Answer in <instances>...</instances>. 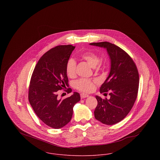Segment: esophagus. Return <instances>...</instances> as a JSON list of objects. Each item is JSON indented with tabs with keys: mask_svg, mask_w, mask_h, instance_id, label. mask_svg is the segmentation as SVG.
<instances>
[{
	"mask_svg": "<svg viewBox=\"0 0 160 160\" xmlns=\"http://www.w3.org/2000/svg\"><path fill=\"white\" fill-rule=\"evenodd\" d=\"M80 96H81V98H84L88 97H89V95H88V94H86V93H81L80 94Z\"/></svg>",
	"mask_w": 160,
	"mask_h": 160,
	"instance_id": "esophagus-1",
	"label": "esophagus"
}]
</instances>
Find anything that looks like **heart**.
<instances>
[{
  "label": "heart",
  "mask_w": 160,
  "mask_h": 160,
  "mask_svg": "<svg viewBox=\"0 0 160 160\" xmlns=\"http://www.w3.org/2000/svg\"><path fill=\"white\" fill-rule=\"evenodd\" d=\"M81 57L85 60L91 67L94 68H101L102 63L98 54L93 52H86L81 54ZM66 72L70 78H73L76 72V62L72 58H69L66 65ZM97 81L91 79L81 78L74 82V87L77 90L83 92H91L95 89Z\"/></svg>",
  "instance_id": "obj_1"
}]
</instances>
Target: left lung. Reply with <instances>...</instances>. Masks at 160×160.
<instances>
[{
    "label": "left lung",
    "instance_id": "left-lung-1",
    "mask_svg": "<svg viewBox=\"0 0 160 160\" xmlns=\"http://www.w3.org/2000/svg\"><path fill=\"white\" fill-rule=\"evenodd\" d=\"M90 44L107 48L111 59L109 76L100 89L102 93L109 92L110 98L95 97L97 105L94 116L103 124L113 125L128 114L136 102L139 84L138 69L132 58L118 46L108 42Z\"/></svg>",
    "mask_w": 160,
    "mask_h": 160
}]
</instances>
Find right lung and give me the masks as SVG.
I'll return each instance as SVG.
<instances>
[{"instance_id": "1", "label": "right lung", "mask_w": 160, "mask_h": 160, "mask_svg": "<svg viewBox=\"0 0 160 160\" xmlns=\"http://www.w3.org/2000/svg\"><path fill=\"white\" fill-rule=\"evenodd\" d=\"M75 46L61 45L51 48L39 60L29 86V102L39 118L46 125L60 129L71 121L73 107L80 100L78 92L62 100L58 92L68 86L66 65ZM65 91L70 93L71 88Z\"/></svg>"}]
</instances>
